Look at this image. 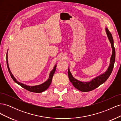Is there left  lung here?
Wrapping results in <instances>:
<instances>
[{
    "label": "left lung",
    "mask_w": 121,
    "mask_h": 121,
    "mask_svg": "<svg viewBox=\"0 0 121 121\" xmlns=\"http://www.w3.org/2000/svg\"><path fill=\"white\" fill-rule=\"evenodd\" d=\"M105 32L109 41L111 43L112 49V54L110 58L109 65L105 72L96 76V77L92 78L90 81L85 82L79 81V80L75 78L73 76L70 71H69V67L68 68V76L69 81L76 89L82 91V92H88V91H92L96 88L98 86H99L102 84H103L107 81V80L108 78L112 72L115 62V48L114 45H113L112 36L111 33L108 31V29L107 27L105 28Z\"/></svg>",
    "instance_id": "8db88e82"
}]
</instances>
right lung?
<instances>
[{
  "instance_id": "right-lung-1",
  "label": "right lung",
  "mask_w": 121,
  "mask_h": 121,
  "mask_svg": "<svg viewBox=\"0 0 121 121\" xmlns=\"http://www.w3.org/2000/svg\"><path fill=\"white\" fill-rule=\"evenodd\" d=\"M8 50L7 52V53H6V64H7V66H8V70L9 72V74L11 76V77L13 79V81L15 82L16 83H17L18 85H19L20 86H21L22 87L24 88L25 89H26L30 92H35V93H41L43 92V91H45L46 89H48V88L49 87L51 83H52V77L53 76L54 74L55 71H56V65H54V68H53V69H52V71L50 72V74H49V78L48 79H47V80L45 82H44V83L39 84V85H35V86H29L26 85V84H23L22 83H21L20 82H19L15 78L14 76L13 75L12 73L11 72L10 69L9 68V63H8Z\"/></svg>"
}]
</instances>
